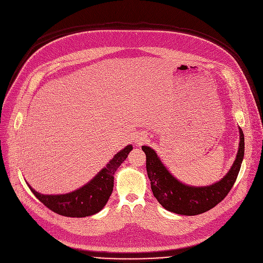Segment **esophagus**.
<instances>
[{
    "label": "esophagus",
    "instance_id": "esophagus-1",
    "mask_svg": "<svg viewBox=\"0 0 263 263\" xmlns=\"http://www.w3.org/2000/svg\"><path fill=\"white\" fill-rule=\"evenodd\" d=\"M145 140H146V136H144V135H142V134L137 137V142H138L139 144H142Z\"/></svg>",
    "mask_w": 263,
    "mask_h": 263
}]
</instances>
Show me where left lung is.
Returning <instances> with one entry per match:
<instances>
[{
  "instance_id": "1",
  "label": "left lung",
  "mask_w": 263,
  "mask_h": 263,
  "mask_svg": "<svg viewBox=\"0 0 263 263\" xmlns=\"http://www.w3.org/2000/svg\"><path fill=\"white\" fill-rule=\"evenodd\" d=\"M239 135L238 152L229 172L217 183L201 187L189 186L178 181L165 168L153 149L142 146L146 154L147 175L156 200L167 211L183 216L200 215L214 208L228 195L240 170L245 153V137L240 127Z\"/></svg>"
}]
</instances>
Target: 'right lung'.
Masks as SVG:
<instances>
[{"label":"right lung","mask_w":263,"mask_h":263,"mask_svg":"<svg viewBox=\"0 0 263 263\" xmlns=\"http://www.w3.org/2000/svg\"><path fill=\"white\" fill-rule=\"evenodd\" d=\"M132 150V145L126 146L89 183L68 194L42 195L27 184L35 197L51 212L69 218L89 217L100 212L107 204L113 192L114 174Z\"/></svg>","instance_id":"1"}]
</instances>
